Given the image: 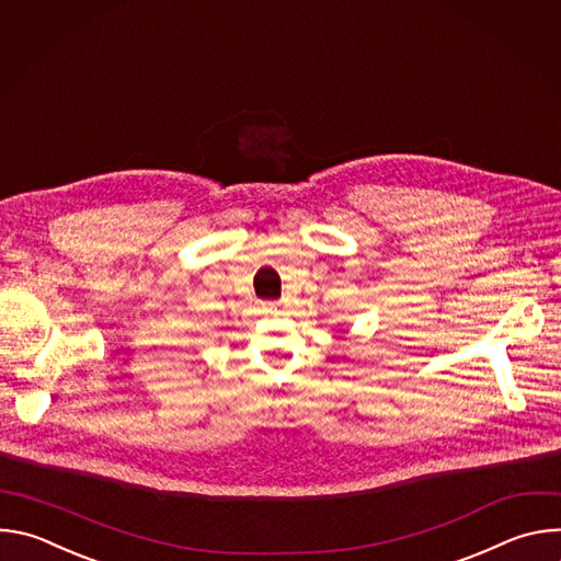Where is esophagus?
I'll list each match as a JSON object with an SVG mask.
<instances>
[{"label":"esophagus","instance_id":"34e87169","mask_svg":"<svg viewBox=\"0 0 561 561\" xmlns=\"http://www.w3.org/2000/svg\"><path fill=\"white\" fill-rule=\"evenodd\" d=\"M266 310H277V304H275V301H268V304H266Z\"/></svg>","mask_w":561,"mask_h":561}]
</instances>
